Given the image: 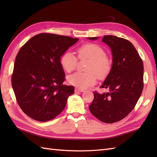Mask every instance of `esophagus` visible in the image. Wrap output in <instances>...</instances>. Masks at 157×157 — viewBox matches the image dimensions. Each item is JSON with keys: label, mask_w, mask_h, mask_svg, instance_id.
Returning a JSON list of instances; mask_svg holds the SVG:
<instances>
[{"label": "esophagus", "mask_w": 157, "mask_h": 157, "mask_svg": "<svg viewBox=\"0 0 157 157\" xmlns=\"http://www.w3.org/2000/svg\"><path fill=\"white\" fill-rule=\"evenodd\" d=\"M75 92H84V90H83V89H79V88H75Z\"/></svg>", "instance_id": "34e87169"}]
</instances>
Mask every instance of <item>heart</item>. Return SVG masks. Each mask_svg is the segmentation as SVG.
Segmentation results:
<instances>
[{
    "instance_id": "obj_1",
    "label": "heart",
    "mask_w": 157,
    "mask_h": 157,
    "mask_svg": "<svg viewBox=\"0 0 157 157\" xmlns=\"http://www.w3.org/2000/svg\"><path fill=\"white\" fill-rule=\"evenodd\" d=\"M77 52L79 58L90 60L87 67V72H75L67 77L69 84L79 88H86L94 85L98 77L104 79L111 71L112 63L106 56L105 50L101 46L88 43L78 48ZM77 58L71 51H67L61 57V64L67 72L70 73L75 69Z\"/></svg>"
}]
</instances>
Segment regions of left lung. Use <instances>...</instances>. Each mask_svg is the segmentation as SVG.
<instances>
[{
    "mask_svg": "<svg viewBox=\"0 0 157 157\" xmlns=\"http://www.w3.org/2000/svg\"><path fill=\"white\" fill-rule=\"evenodd\" d=\"M98 38H88L92 40ZM102 41L112 52L111 71L101 86L109 92L102 94L94 92L89 109L100 121L113 123L125 118L140 97L144 86V65L134 45L128 40L107 35Z\"/></svg>",
    "mask_w": 157,
    "mask_h": 157,
    "instance_id": "1",
    "label": "left lung"
}]
</instances>
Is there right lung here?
I'll use <instances>...</instances> for the list:
<instances>
[{
    "mask_svg": "<svg viewBox=\"0 0 157 157\" xmlns=\"http://www.w3.org/2000/svg\"><path fill=\"white\" fill-rule=\"evenodd\" d=\"M78 40L44 33L34 36L19 50L12 87L20 108L29 117L48 121L64 110L74 87L63 84L61 57Z\"/></svg>",
    "mask_w": 157,
    "mask_h": 157,
    "instance_id": "obj_1",
    "label": "right lung"
}]
</instances>
